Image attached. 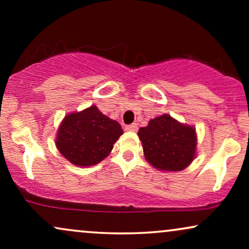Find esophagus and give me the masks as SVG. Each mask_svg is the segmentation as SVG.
<instances>
[{"mask_svg":"<svg viewBox=\"0 0 249 249\" xmlns=\"http://www.w3.org/2000/svg\"><path fill=\"white\" fill-rule=\"evenodd\" d=\"M125 130L131 131V132H136V131L138 130V125H137L136 123H133V124L131 125H126V126H125Z\"/></svg>","mask_w":249,"mask_h":249,"instance_id":"obj_1","label":"esophagus"}]
</instances>
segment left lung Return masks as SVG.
<instances>
[{"label": "left lung", "mask_w": 249, "mask_h": 249, "mask_svg": "<svg viewBox=\"0 0 249 249\" xmlns=\"http://www.w3.org/2000/svg\"><path fill=\"white\" fill-rule=\"evenodd\" d=\"M145 159L159 171L178 172L196 157V128L181 124L170 115L151 119L138 131Z\"/></svg>", "instance_id": "8db88e82"}]
</instances>
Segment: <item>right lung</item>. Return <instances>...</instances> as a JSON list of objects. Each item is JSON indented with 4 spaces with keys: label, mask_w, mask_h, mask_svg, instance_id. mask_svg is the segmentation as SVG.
I'll return each instance as SVG.
<instances>
[{
    "label": "right lung",
    "mask_w": 249,
    "mask_h": 249,
    "mask_svg": "<svg viewBox=\"0 0 249 249\" xmlns=\"http://www.w3.org/2000/svg\"><path fill=\"white\" fill-rule=\"evenodd\" d=\"M123 134L121 124L103 115L96 105L69 113L58 127L56 146L76 166H93L110 154Z\"/></svg>",
    "instance_id": "add662e5"
}]
</instances>
